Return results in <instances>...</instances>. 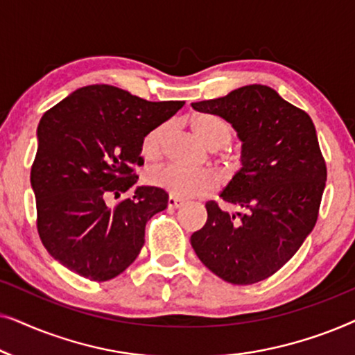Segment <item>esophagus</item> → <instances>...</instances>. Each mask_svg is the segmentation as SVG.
I'll list each match as a JSON object with an SVG mask.
<instances>
[{
  "mask_svg": "<svg viewBox=\"0 0 355 355\" xmlns=\"http://www.w3.org/2000/svg\"><path fill=\"white\" fill-rule=\"evenodd\" d=\"M184 205V200L181 198H176V197H169L168 198V207L169 208H181Z\"/></svg>",
  "mask_w": 355,
  "mask_h": 355,
  "instance_id": "34e87169",
  "label": "esophagus"
}]
</instances>
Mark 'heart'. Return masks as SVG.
I'll return each mask as SVG.
<instances>
[{
  "label": "heart",
  "instance_id": "b5f03b06",
  "mask_svg": "<svg viewBox=\"0 0 355 355\" xmlns=\"http://www.w3.org/2000/svg\"><path fill=\"white\" fill-rule=\"evenodd\" d=\"M191 128L198 139L208 148L218 150L226 147L231 140V129L221 119L210 114H197L191 119ZM169 125L162 124L145 135L142 140V155L147 159H157L163 152L164 140L168 137ZM147 182L150 186L163 189L171 197L192 198L208 196L216 182L215 178L207 171H187L174 164L152 168L147 173Z\"/></svg>",
  "mask_w": 355,
  "mask_h": 355
}]
</instances>
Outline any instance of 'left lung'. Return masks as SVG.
Segmentation results:
<instances>
[{"label":"left lung","instance_id":"8db88e82","mask_svg":"<svg viewBox=\"0 0 355 355\" xmlns=\"http://www.w3.org/2000/svg\"><path fill=\"white\" fill-rule=\"evenodd\" d=\"M192 108L227 121L242 140V168L220 193L239 211L207 202L192 249L227 283H259L293 259L317 223L327 182L317 130L305 111L260 84Z\"/></svg>","mask_w":355,"mask_h":355}]
</instances>
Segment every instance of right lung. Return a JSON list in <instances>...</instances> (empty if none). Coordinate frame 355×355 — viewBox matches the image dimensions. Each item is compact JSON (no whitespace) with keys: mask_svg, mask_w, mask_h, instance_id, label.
Here are the masks:
<instances>
[{"mask_svg":"<svg viewBox=\"0 0 355 355\" xmlns=\"http://www.w3.org/2000/svg\"><path fill=\"white\" fill-rule=\"evenodd\" d=\"M184 101H147L118 87L95 84L48 110L37 128L31 184L37 230L53 259L90 281H108L137 259L145 225L168 207L152 186L110 207L137 182L142 140Z\"/></svg>","mask_w":355,"mask_h":355,"instance_id":"right-lung-1","label":"right lung"}]
</instances>
